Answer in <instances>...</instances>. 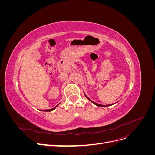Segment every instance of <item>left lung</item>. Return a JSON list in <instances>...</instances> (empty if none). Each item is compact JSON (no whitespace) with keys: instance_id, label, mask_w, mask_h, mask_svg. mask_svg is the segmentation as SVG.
I'll return each mask as SVG.
<instances>
[{"instance_id":"8db88e82","label":"left lung","mask_w":155,"mask_h":155,"mask_svg":"<svg viewBox=\"0 0 155 155\" xmlns=\"http://www.w3.org/2000/svg\"><path fill=\"white\" fill-rule=\"evenodd\" d=\"M85 96L87 97V98H88V99L89 100H90V101H91L90 99H89V98L85 95ZM92 103H93V104H95L96 106H98V107H108V106H110V105H112V104H109V105H100V104H96V103H94V101H91Z\"/></svg>"}]
</instances>
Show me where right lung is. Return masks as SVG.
<instances>
[{
	"instance_id": "add662e5",
	"label": "right lung",
	"mask_w": 155,
	"mask_h": 155,
	"mask_svg": "<svg viewBox=\"0 0 155 155\" xmlns=\"http://www.w3.org/2000/svg\"><path fill=\"white\" fill-rule=\"evenodd\" d=\"M57 105V106H58ZM57 106H55L54 108H53V109H48V110H42V111H47V112H50V111H52L53 110H54L55 109V108H56V107H57Z\"/></svg>"
}]
</instances>
